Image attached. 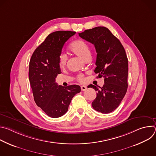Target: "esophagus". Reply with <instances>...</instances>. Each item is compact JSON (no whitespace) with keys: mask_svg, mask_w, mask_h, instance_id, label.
I'll list each match as a JSON object with an SVG mask.
<instances>
[{"mask_svg":"<svg viewBox=\"0 0 156 156\" xmlns=\"http://www.w3.org/2000/svg\"><path fill=\"white\" fill-rule=\"evenodd\" d=\"M81 90L82 91H84L87 90V87L86 86H81Z\"/></svg>","mask_w":156,"mask_h":156,"instance_id":"34e87169","label":"esophagus"}]
</instances>
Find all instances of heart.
<instances>
[{
    "instance_id": "b5f03b06",
    "label": "heart",
    "mask_w": 156,
    "mask_h": 156,
    "mask_svg": "<svg viewBox=\"0 0 156 156\" xmlns=\"http://www.w3.org/2000/svg\"><path fill=\"white\" fill-rule=\"evenodd\" d=\"M70 51L74 54L78 55L84 60L87 58L90 57L91 51L87 44L82 40H76L71 43L69 47ZM66 63V57L65 54H62L59 57V65L63 67ZM78 80L80 82H83L84 79L83 75L78 76Z\"/></svg>"
}]
</instances>
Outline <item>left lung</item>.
Here are the masks:
<instances>
[{
    "label": "left lung",
    "mask_w": 156,
    "mask_h": 156,
    "mask_svg": "<svg viewBox=\"0 0 156 156\" xmlns=\"http://www.w3.org/2000/svg\"><path fill=\"white\" fill-rule=\"evenodd\" d=\"M79 36L94 46L97 52L94 72L99 74L98 78H104L101 90L90 85L98 91L92 106L102 114L112 112L119 107L127 91L128 65L125 49L120 41L104 27L86 30Z\"/></svg>",
    "instance_id": "left-lung-1"
}]
</instances>
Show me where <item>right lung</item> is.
I'll list each match as a JSON object with an SVG mask.
<instances>
[{"label": "right lung", "mask_w": 156, "mask_h": 156, "mask_svg": "<svg viewBox=\"0 0 156 156\" xmlns=\"http://www.w3.org/2000/svg\"><path fill=\"white\" fill-rule=\"evenodd\" d=\"M76 32L57 31L49 34L33 52L30 61L29 80L34 100L48 116L58 118L67 112L74 96L81 91L76 84L58 85L61 73L59 57L65 42Z\"/></svg>", "instance_id": "add662e5"}]
</instances>
